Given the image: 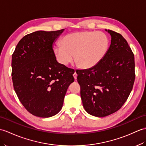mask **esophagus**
I'll use <instances>...</instances> for the list:
<instances>
[{
  "instance_id": "obj_1",
  "label": "esophagus",
  "mask_w": 146,
  "mask_h": 146,
  "mask_svg": "<svg viewBox=\"0 0 146 146\" xmlns=\"http://www.w3.org/2000/svg\"><path fill=\"white\" fill-rule=\"evenodd\" d=\"M73 77H74V80H76V78H77V74H76V72L73 74Z\"/></svg>"
}]
</instances>
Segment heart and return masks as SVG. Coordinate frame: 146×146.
Returning a JSON list of instances; mask_svg holds the SVG:
<instances>
[{"label":"heart","instance_id":"b5f03b06","mask_svg":"<svg viewBox=\"0 0 146 146\" xmlns=\"http://www.w3.org/2000/svg\"><path fill=\"white\" fill-rule=\"evenodd\" d=\"M61 43L53 48L57 62L67 66L74 56V62L82 69H90L99 64L110 46L109 39L104 33L93 31L70 33L63 37Z\"/></svg>","mask_w":146,"mask_h":146}]
</instances>
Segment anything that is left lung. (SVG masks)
I'll list each match as a JSON object with an SVG mask.
<instances>
[{
    "label": "left lung",
    "mask_w": 146,
    "mask_h": 146,
    "mask_svg": "<svg viewBox=\"0 0 146 146\" xmlns=\"http://www.w3.org/2000/svg\"><path fill=\"white\" fill-rule=\"evenodd\" d=\"M105 30L111 36L106 56L94 67L76 72L84 110L96 117L119 110L129 96L135 80L134 56L127 41L120 33Z\"/></svg>",
    "instance_id": "1"
}]
</instances>
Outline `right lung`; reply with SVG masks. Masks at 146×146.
I'll use <instances>...</instances> for the list:
<instances>
[{
  "label": "right lung",
  "instance_id": "obj_1",
  "mask_svg": "<svg viewBox=\"0 0 146 146\" xmlns=\"http://www.w3.org/2000/svg\"><path fill=\"white\" fill-rule=\"evenodd\" d=\"M64 31H36L20 40L12 54L13 88L30 113L49 117L62 109L74 71L58 63L53 45Z\"/></svg>",
  "mask_w": 146,
  "mask_h": 146
}]
</instances>
